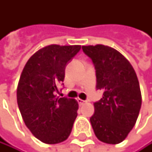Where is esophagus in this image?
I'll list each match as a JSON object with an SVG mask.
<instances>
[{"label":"esophagus","mask_w":152,"mask_h":152,"mask_svg":"<svg viewBox=\"0 0 152 152\" xmlns=\"http://www.w3.org/2000/svg\"><path fill=\"white\" fill-rule=\"evenodd\" d=\"M77 102H78V104H79L80 106H82V105H84L86 101L83 100V99H81V98H78V99H77Z\"/></svg>","instance_id":"34e87169"}]
</instances>
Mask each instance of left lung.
I'll list each match as a JSON object with an SVG mask.
<instances>
[{"label":"left lung","instance_id":"left-lung-1","mask_svg":"<svg viewBox=\"0 0 152 152\" xmlns=\"http://www.w3.org/2000/svg\"><path fill=\"white\" fill-rule=\"evenodd\" d=\"M95 66L96 89L103 97L94 103L90 122L96 138L107 144L123 141L135 125L141 107V92L136 72L116 49L96 45L82 46Z\"/></svg>","mask_w":152,"mask_h":152}]
</instances>
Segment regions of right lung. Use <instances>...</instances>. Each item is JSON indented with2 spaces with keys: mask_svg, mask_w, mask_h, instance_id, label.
Masks as SVG:
<instances>
[{
  "mask_svg": "<svg viewBox=\"0 0 152 152\" xmlns=\"http://www.w3.org/2000/svg\"><path fill=\"white\" fill-rule=\"evenodd\" d=\"M81 45H50L29 58L17 86V103L26 127L46 144L65 141L77 116L74 98L56 96L65 69Z\"/></svg>",
  "mask_w": 152,
  "mask_h": 152,
  "instance_id": "1",
  "label": "right lung"
}]
</instances>
